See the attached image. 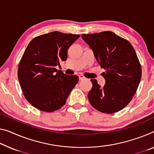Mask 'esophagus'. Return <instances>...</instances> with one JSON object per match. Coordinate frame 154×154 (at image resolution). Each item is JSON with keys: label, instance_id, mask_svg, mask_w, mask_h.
<instances>
[{"label": "esophagus", "instance_id": "1", "mask_svg": "<svg viewBox=\"0 0 154 154\" xmlns=\"http://www.w3.org/2000/svg\"><path fill=\"white\" fill-rule=\"evenodd\" d=\"M79 80H83V79H85V77L84 75H82V74H79Z\"/></svg>", "mask_w": 154, "mask_h": 154}]
</instances>
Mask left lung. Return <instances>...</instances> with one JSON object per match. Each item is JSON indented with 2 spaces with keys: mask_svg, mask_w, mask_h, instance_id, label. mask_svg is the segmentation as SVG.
<instances>
[{
  "mask_svg": "<svg viewBox=\"0 0 154 154\" xmlns=\"http://www.w3.org/2000/svg\"><path fill=\"white\" fill-rule=\"evenodd\" d=\"M81 36L100 67L106 70L103 73L104 87L96 79H91L89 103L100 112H119L131 100L141 79V65L133 46L127 40L108 31Z\"/></svg>",
  "mask_w": 154,
  "mask_h": 154,
  "instance_id": "left-lung-1",
  "label": "left lung"
}]
</instances>
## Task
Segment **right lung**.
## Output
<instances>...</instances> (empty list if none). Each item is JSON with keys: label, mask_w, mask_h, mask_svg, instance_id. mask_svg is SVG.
Instances as JSON below:
<instances>
[{"label": "right lung", "mask_w": 154, "mask_h": 154, "mask_svg": "<svg viewBox=\"0 0 154 154\" xmlns=\"http://www.w3.org/2000/svg\"><path fill=\"white\" fill-rule=\"evenodd\" d=\"M80 35L53 32L35 37L21 58L18 77L25 98L38 109L58 110L79 82L77 75L56 69L67 58L69 47Z\"/></svg>", "instance_id": "1"}]
</instances>
